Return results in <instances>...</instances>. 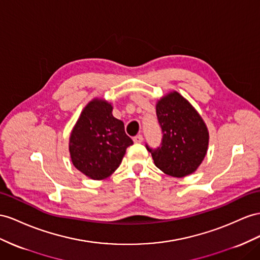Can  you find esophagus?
I'll list each match as a JSON object with an SVG mask.
<instances>
[{
  "label": "esophagus",
  "mask_w": 260,
  "mask_h": 260,
  "mask_svg": "<svg viewBox=\"0 0 260 260\" xmlns=\"http://www.w3.org/2000/svg\"><path fill=\"white\" fill-rule=\"evenodd\" d=\"M133 141H134L135 144H141L143 142V136L142 135H136L134 138H133Z\"/></svg>",
  "instance_id": "34e87169"
}]
</instances>
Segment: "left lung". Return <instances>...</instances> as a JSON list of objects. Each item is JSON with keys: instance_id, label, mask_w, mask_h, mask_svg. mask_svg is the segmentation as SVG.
Returning <instances> with one entry per match:
<instances>
[{"instance_id": "1", "label": "left lung", "mask_w": 260, "mask_h": 260, "mask_svg": "<svg viewBox=\"0 0 260 260\" xmlns=\"http://www.w3.org/2000/svg\"><path fill=\"white\" fill-rule=\"evenodd\" d=\"M156 113L162 141L156 149L146 145L156 167L176 178L193 174L203 161L209 146V132L202 117L176 91L159 100Z\"/></svg>"}]
</instances>
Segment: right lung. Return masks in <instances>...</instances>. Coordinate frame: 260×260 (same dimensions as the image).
Masks as SVG:
<instances>
[{
  "label": "right lung",
  "instance_id": "right-lung-1",
  "mask_svg": "<svg viewBox=\"0 0 260 260\" xmlns=\"http://www.w3.org/2000/svg\"><path fill=\"white\" fill-rule=\"evenodd\" d=\"M113 106L102 99L88 103L73 127L69 151L73 166L93 180L110 177L133 145L124 123L112 115Z\"/></svg>",
  "mask_w": 260,
  "mask_h": 260
}]
</instances>
